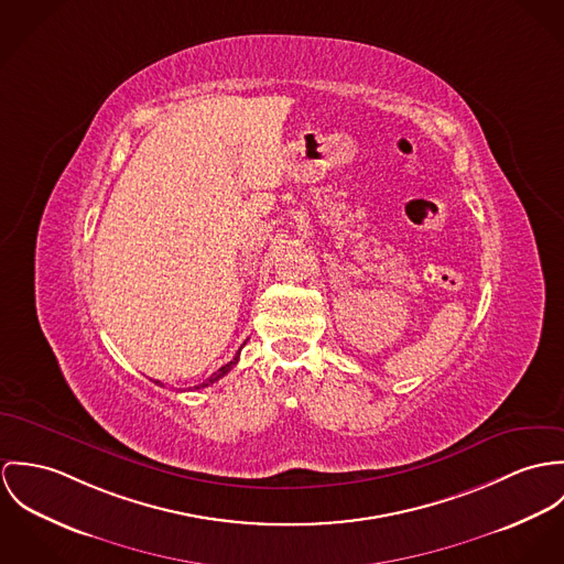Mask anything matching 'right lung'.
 I'll return each instance as SVG.
<instances>
[{"label": "right lung", "instance_id": "obj_1", "mask_svg": "<svg viewBox=\"0 0 564 564\" xmlns=\"http://www.w3.org/2000/svg\"><path fill=\"white\" fill-rule=\"evenodd\" d=\"M245 344H247V341H245ZM245 344H242V346H245ZM238 359H240V350H238V355H236V357H234V361H229V364H227V366H223V368H220V370H218V372H214V375L209 376V378H207V380H205V382H200V384H196V387H194V389H200V387H209V384H212V382H216V380H220V378H223V376L229 375V372H231V368H234V366H236V364H238ZM155 382H158V384H160V380H155Z\"/></svg>", "mask_w": 564, "mask_h": 564}]
</instances>
